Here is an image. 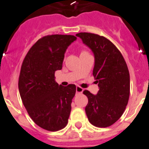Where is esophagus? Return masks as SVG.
<instances>
[{"label": "esophagus", "instance_id": "1", "mask_svg": "<svg viewBox=\"0 0 149 149\" xmlns=\"http://www.w3.org/2000/svg\"><path fill=\"white\" fill-rule=\"evenodd\" d=\"M76 91H77V93H83V91H84V89L80 87L79 86H77L76 87Z\"/></svg>", "mask_w": 149, "mask_h": 149}]
</instances>
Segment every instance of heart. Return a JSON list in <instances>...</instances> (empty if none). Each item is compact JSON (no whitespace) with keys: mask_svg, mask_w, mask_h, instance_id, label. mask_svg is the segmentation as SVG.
<instances>
[{"mask_svg":"<svg viewBox=\"0 0 149 149\" xmlns=\"http://www.w3.org/2000/svg\"><path fill=\"white\" fill-rule=\"evenodd\" d=\"M83 52H86V51H82L81 53H83Z\"/></svg>","mask_w":149,"mask_h":149,"instance_id":"heart-1","label":"heart"}]
</instances>
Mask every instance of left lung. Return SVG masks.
<instances>
[{
  "label": "left lung",
  "instance_id": "left-lung-1",
  "mask_svg": "<svg viewBox=\"0 0 149 149\" xmlns=\"http://www.w3.org/2000/svg\"><path fill=\"white\" fill-rule=\"evenodd\" d=\"M76 36L81 38L94 55L93 75L99 91L93 95L84 91L88 98L85 111L96 127H107L124 113L130 95V75L125 58L118 48L104 36L87 32Z\"/></svg>",
  "mask_w": 149,
  "mask_h": 149
}]
</instances>
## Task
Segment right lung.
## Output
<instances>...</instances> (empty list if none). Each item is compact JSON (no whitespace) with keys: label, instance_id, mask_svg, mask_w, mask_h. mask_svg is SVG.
<instances>
[{"label":"right lung","instance_id":"obj_1","mask_svg":"<svg viewBox=\"0 0 149 149\" xmlns=\"http://www.w3.org/2000/svg\"><path fill=\"white\" fill-rule=\"evenodd\" d=\"M77 40L74 36L52 35L38 39L22 63L18 89L30 118L49 132L64 128L71 111L76 86L58 85L55 72L62 70L68 46Z\"/></svg>","mask_w":149,"mask_h":149}]
</instances>
